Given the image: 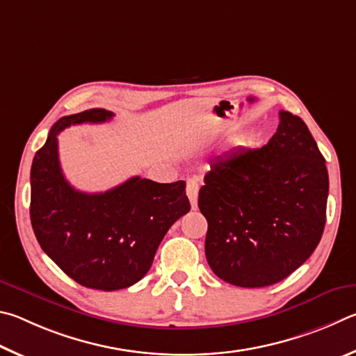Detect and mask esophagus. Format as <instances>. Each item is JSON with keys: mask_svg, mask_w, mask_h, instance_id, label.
I'll return each mask as SVG.
<instances>
[{"mask_svg": "<svg viewBox=\"0 0 356 356\" xmlns=\"http://www.w3.org/2000/svg\"><path fill=\"white\" fill-rule=\"evenodd\" d=\"M186 194H188V197H189L192 209H197V207H198V183L195 178H189L188 181H186Z\"/></svg>", "mask_w": 356, "mask_h": 356, "instance_id": "esophagus-1", "label": "esophagus"}]
</instances>
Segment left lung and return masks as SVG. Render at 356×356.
<instances>
[{
    "label": "left lung",
    "instance_id": "8db88e82",
    "mask_svg": "<svg viewBox=\"0 0 356 356\" xmlns=\"http://www.w3.org/2000/svg\"><path fill=\"white\" fill-rule=\"evenodd\" d=\"M328 172L300 117L280 111L264 147L214 159L198 208L208 220L204 253L217 277L264 288L289 277L321 242Z\"/></svg>",
    "mask_w": 356,
    "mask_h": 356
}]
</instances>
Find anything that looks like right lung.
I'll list each match as a JSON object with an SVG mask.
<instances>
[{
  "instance_id": "right-lung-1",
  "label": "right lung",
  "mask_w": 356,
  "mask_h": 356,
  "mask_svg": "<svg viewBox=\"0 0 356 356\" xmlns=\"http://www.w3.org/2000/svg\"><path fill=\"white\" fill-rule=\"evenodd\" d=\"M111 111L89 109L59 118L31 167V223L49 258L81 286L124 289L152 267L175 222L189 213L186 183L133 177L99 194L68 184L60 170L58 134L70 124L103 123Z\"/></svg>"
}]
</instances>
